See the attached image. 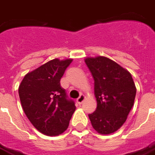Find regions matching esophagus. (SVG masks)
Masks as SVG:
<instances>
[{
  "mask_svg": "<svg viewBox=\"0 0 155 155\" xmlns=\"http://www.w3.org/2000/svg\"><path fill=\"white\" fill-rule=\"evenodd\" d=\"M84 99H85V96H84V94H81V96L78 98L77 100H76V102H77V104H81L83 103V101H84Z\"/></svg>",
  "mask_w": 155,
  "mask_h": 155,
  "instance_id": "34e87169",
  "label": "esophagus"
}]
</instances>
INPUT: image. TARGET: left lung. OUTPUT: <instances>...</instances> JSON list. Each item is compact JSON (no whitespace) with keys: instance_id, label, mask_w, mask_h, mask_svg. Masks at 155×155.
Masks as SVG:
<instances>
[{"instance_id":"left-lung-1","label":"left lung","mask_w":155,"mask_h":155,"mask_svg":"<svg viewBox=\"0 0 155 155\" xmlns=\"http://www.w3.org/2000/svg\"><path fill=\"white\" fill-rule=\"evenodd\" d=\"M94 81L97 108L89 114L91 124L101 134H110L122 126L133 107L136 87L132 75L104 56L84 59Z\"/></svg>"}]
</instances>
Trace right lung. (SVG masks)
I'll use <instances>...</instances> for the list:
<instances>
[{"label":"right lung","instance_id":"obj_1","mask_svg":"<svg viewBox=\"0 0 155 155\" xmlns=\"http://www.w3.org/2000/svg\"><path fill=\"white\" fill-rule=\"evenodd\" d=\"M72 59H54L29 72L19 86L23 110L41 133L56 136L67 130L75 110L61 86V79Z\"/></svg>","mask_w":155,"mask_h":155}]
</instances>
